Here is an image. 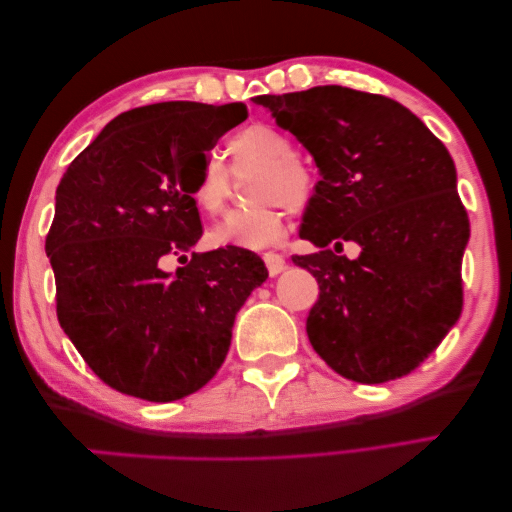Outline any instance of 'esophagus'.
<instances>
[{
	"mask_svg": "<svg viewBox=\"0 0 512 512\" xmlns=\"http://www.w3.org/2000/svg\"><path fill=\"white\" fill-rule=\"evenodd\" d=\"M263 261L267 265V272H270V276H276L286 270V258H283L281 254H274V251H267V254L263 256Z\"/></svg>",
	"mask_w": 512,
	"mask_h": 512,
	"instance_id": "1",
	"label": "esophagus"
}]
</instances>
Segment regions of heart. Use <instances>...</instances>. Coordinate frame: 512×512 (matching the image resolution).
<instances>
[{"label": "heart", "mask_w": 512, "mask_h": 512, "mask_svg": "<svg viewBox=\"0 0 512 512\" xmlns=\"http://www.w3.org/2000/svg\"><path fill=\"white\" fill-rule=\"evenodd\" d=\"M233 167H258L251 183V201L256 206L240 208L224 217L211 231L208 240L215 247H238L261 251L276 245L286 233V215L281 204L299 208L311 197V174L295 158V145L286 133L256 122L240 129L229 140ZM229 195V174L215 158H206L201 165L192 199L201 213L215 215L222 211Z\"/></svg>", "instance_id": "1"}]
</instances>
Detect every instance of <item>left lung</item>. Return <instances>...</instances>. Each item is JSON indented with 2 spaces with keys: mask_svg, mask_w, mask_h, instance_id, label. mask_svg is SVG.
<instances>
[{
  "mask_svg": "<svg viewBox=\"0 0 512 512\" xmlns=\"http://www.w3.org/2000/svg\"><path fill=\"white\" fill-rule=\"evenodd\" d=\"M254 104L322 177L299 229L320 251L292 256L320 283L306 320L313 349L356 383L413 372L463 311L469 220L447 147L406 106L370 92L315 86ZM342 241L361 247L354 262L334 254Z\"/></svg>",
  "mask_w": 512,
  "mask_h": 512,
  "instance_id": "1",
  "label": "left lung"
}]
</instances>
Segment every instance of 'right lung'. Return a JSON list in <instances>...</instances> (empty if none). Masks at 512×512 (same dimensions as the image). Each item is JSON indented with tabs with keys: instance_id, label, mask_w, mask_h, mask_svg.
<instances>
[{
	"instance_id": "right-lung-1",
	"label": "right lung",
	"mask_w": 512,
	"mask_h": 512,
	"mask_svg": "<svg viewBox=\"0 0 512 512\" xmlns=\"http://www.w3.org/2000/svg\"><path fill=\"white\" fill-rule=\"evenodd\" d=\"M245 104L161 102L117 115L56 188L45 242L56 313L99 379L124 395L177 401L213 379L251 290L267 279L254 251L170 257L201 238L195 188L206 152L245 122Z\"/></svg>"
}]
</instances>
